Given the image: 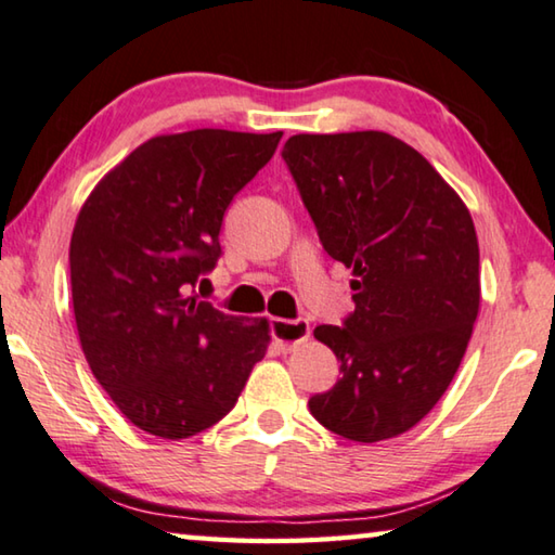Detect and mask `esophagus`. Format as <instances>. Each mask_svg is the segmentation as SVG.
Listing matches in <instances>:
<instances>
[{
	"label": "esophagus",
	"mask_w": 555,
	"mask_h": 555,
	"mask_svg": "<svg viewBox=\"0 0 555 555\" xmlns=\"http://www.w3.org/2000/svg\"><path fill=\"white\" fill-rule=\"evenodd\" d=\"M271 335H274L281 350L291 352L311 337V325H308V321H281V318H276V321H271Z\"/></svg>",
	"instance_id": "1"
}]
</instances>
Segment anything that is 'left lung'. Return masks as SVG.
<instances>
[{
	"label": "left lung",
	"mask_w": 555,
	"mask_h": 555,
	"mask_svg": "<svg viewBox=\"0 0 555 555\" xmlns=\"http://www.w3.org/2000/svg\"><path fill=\"white\" fill-rule=\"evenodd\" d=\"M281 156L325 251L354 276V311L313 331L343 377L308 409L343 438H397L443 397L473 335V218L443 176L387 131L296 134Z\"/></svg>",
	"instance_id": "obj_1"
}]
</instances>
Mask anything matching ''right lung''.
<instances>
[{
  "instance_id": "add662e5",
  "label": "right lung",
  "mask_w": 555,
  "mask_h": 555,
  "mask_svg": "<svg viewBox=\"0 0 555 555\" xmlns=\"http://www.w3.org/2000/svg\"><path fill=\"white\" fill-rule=\"evenodd\" d=\"M274 134L193 129L137 146L95 185L70 237L75 325L92 374L146 434L218 424L267 354V318L195 296L222 255L228 205L274 156Z\"/></svg>"
}]
</instances>
